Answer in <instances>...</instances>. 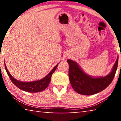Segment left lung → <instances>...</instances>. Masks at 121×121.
<instances>
[{
	"label": "left lung",
	"instance_id": "left-lung-1",
	"mask_svg": "<svg viewBox=\"0 0 121 121\" xmlns=\"http://www.w3.org/2000/svg\"><path fill=\"white\" fill-rule=\"evenodd\" d=\"M118 57L112 72L105 77L93 78L82 70L79 65L71 60H67L69 65V78L73 90L82 95H95L105 89L112 83L117 68Z\"/></svg>",
	"mask_w": 121,
	"mask_h": 121
}]
</instances>
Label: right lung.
I'll list each match as a JSON object with an SVG mask.
<instances>
[{
  "mask_svg": "<svg viewBox=\"0 0 121 121\" xmlns=\"http://www.w3.org/2000/svg\"><path fill=\"white\" fill-rule=\"evenodd\" d=\"M58 64H57L53 68L52 70L51 71V72L46 77H45L44 78L39 81L30 82H23L16 80L15 78H14V77H12V76L9 73V71H8V69L6 68V66L5 63V67L6 71L7 73L9 75L10 79L14 85H16L20 89L23 90L24 91L35 93L43 91L46 88L48 87L49 84L50 83L51 76H52L53 73L56 70Z\"/></svg>",
  "mask_w": 121,
  "mask_h": 121,
  "instance_id": "1",
  "label": "right lung"
}]
</instances>
